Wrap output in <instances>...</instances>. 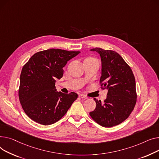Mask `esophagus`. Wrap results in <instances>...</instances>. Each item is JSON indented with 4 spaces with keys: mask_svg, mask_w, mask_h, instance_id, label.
Masks as SVG:
<instances>
[{
    "mask_svg": "<svg viewBox=\"0 0 159 159\" xmlns=\"http://www.w3.org/2000/svg\"><path fill=\"white\" fill-rule=\"evenodd\" d=\"M79 97L82 99H88V98L86 96L83 95V94H79Z\"/></svg>",
    "mask_w": 159,
    "mask_h": 159,
    "instance_id": "obj_1",
    "label": "esophagus"
}]
</instances>
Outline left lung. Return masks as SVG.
<instances>
[{"instance_id":"8db88e82","label":"left lung","mask_w":159,"mask_h":159,"mask_svg":"<svg viewBox=\"0 0 159 159\" xmlns=\"http://www.w3.org/2000/svg\"><path fill=\"white\" fill-rule=\"evenodd\" d=\"M101 61L100 83L107 90V97L102 103L94 98L95 110L90 116L103 127H112L125 120L132 113L137 101L135 80L133 72L116 52L96 48Z\"/></svg>"}]
</instances>
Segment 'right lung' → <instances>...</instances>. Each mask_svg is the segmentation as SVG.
<instances>
[{
  "instance_id": "obj_1",
  "label": "right lung",
  "mask_w": 159,
  "mask_h": 159,
  "mask_svg": "<svg viewBox=\"0 0 159 159\" xmlns=\"http://www.w3.org/2000/svg\"><path fill=\"white\" fill-rule=\"evenodd\" d=\"M80 51L50 49L33 54L23 67L18 96L27 116L35 122L49 125L59 120L78 98L76 93L57 91L63 68Z\"/></svg>"
}]
</instances>
